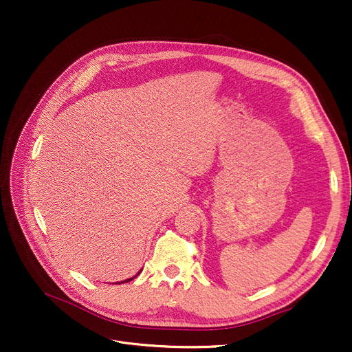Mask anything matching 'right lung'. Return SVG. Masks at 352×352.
Returning <instances> with one entry per match:
<instances>
[{
	"instance_id": "right-lung-1",
	"label": "right lung",
	"mask_w": 352,
	"mask_h": 352,
	"mask_svg": "<svg viewBox=\"0 0 352 352\" xmlns=\"http://www.w3.org/2000/svg\"><path fill=\"white\" fill-rule=\"evenodd\" d=\"M140 272H141V271H140ZM140 272H138V274H140ZM138 274H137V275H138ZM137 275H135V276H137ZM135 276H133V278H129V280H125V281H122V283H128V281H133V280L135 278ZM118 284H120V283H118Z\"/></svg>"
}]
</instances>
